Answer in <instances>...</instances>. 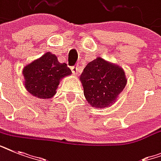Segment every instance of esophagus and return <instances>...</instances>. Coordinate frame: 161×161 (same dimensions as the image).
Masks as SVG:
<instances>
[{
    "label": "esophagus",
    "mask_w": 161,
    "mask_h": 161,
    "mask_svg": "<svg viewBox=\"0 0 161 161\" xmlns=\"http://www.w3.org/2000/svg\"><path fill=\"white\" fill-rule=\"evenodd\" d=\"M71 69H72V72L74 75H77L79 72V67H78V66H73L71 68Z\"/></svg>",
    "instance_id": "obj_1"
}]
</instances>
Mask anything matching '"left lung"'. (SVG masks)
I'll use <instances>...</instances> for the list:
<instances>
[{"mask_svg": "<svg viewBox=\"0 0 161 161\" xmlns=\"http://www.w3.org/2000/svg\"><path fill=\"white\" fill-rule=\"evenodd\" d=\"M83 93L92 107L103 108L117 100L127 79L121 67L101 58L88 63L80 76Z\"/></svg>", "mask_w": 161, "mask_h": 161, "instance_id": "1", "label": "left lung"}]
</instances>
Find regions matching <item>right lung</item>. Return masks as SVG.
I'll use <instances>...</instances> for the list:
<instances>
[{
	"instance_id": "obj_1",
	"label": "right lung",
	"mask_w": 161,
	"mask_h": 161,
	"mask_svg": "<svg viewBox=\"0 0 161 161\" xmlns=\"http://www.w3.org/2000/svg\"><path fill=\"white\" fill-rule=\"evenodd\" d=\"M22 73L24 86L29 93L39 98H51L57 93L61 79L71 75L72 71L48 52L26 65Z\"/></svg>"
}]
</instances>
